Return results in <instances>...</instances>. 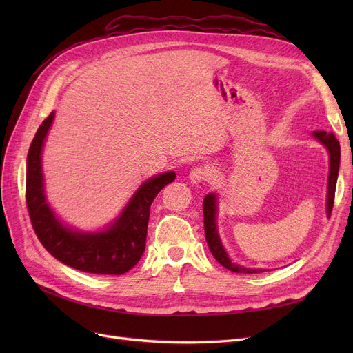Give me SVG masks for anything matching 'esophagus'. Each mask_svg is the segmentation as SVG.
<instances>
[{
    "label": "esophagus",
    "mask_w": 353,
    "mask_h": 353,
    "mask_svg": "<svg viewBox=\"0 0 353 353\" xmlns=\"http://www.w3.org/2000/svg\"><path fill=\"white\" fill-rule=\"evenodd\" d=\"M209 176V170L203 166H197L190 172V181L193 184H200L203 181H206Z\"/></svg>",
    "instance_id": "obj_1"
}]
</instances>
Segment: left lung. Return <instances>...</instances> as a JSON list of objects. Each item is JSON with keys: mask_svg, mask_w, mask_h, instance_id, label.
Segmentation results:
<instances>
[{"mask_svg": "<svg viewBox=\"0 0 353 353\" xmlns=\"http://www.w3.org/2000/svg\"><path fill=\"white\" fill-rule=\"evenodd\" d=\"M319 143H323L330 154V174H328V193H327V216H331V210L334 205V194H336V184H337V175H339V165H340V144L333 132L325 131H315L312 134ZM203 216H205V234L206 241L210 249V253L223 268H227L232 272L240 274H259L265 270H250L244 268L237 263L231 262L227 252L223 250L218 230H216V196L210 193L203 200Z\"/></svg>", "mask_w": 353, "mask_h": 353, "instance_id": "1", "label": "left lung"}]
</instances>
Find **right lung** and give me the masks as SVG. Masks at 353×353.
Listing matches in <instances>:
<instances>
[{
  "mask_svg": "<svg viewBox=\"0 0 353 353\" xmlns=\"http://www.w3.org/2000/svg\"><path fill=\"white\" fill-rule=\"evenodd\" d=\"M52 119L54 112L39 125L26 160V205L32 227L48 253L65 265L82 272L122 275L141 259L150 206L159 191L175 179V172L145 181L110 228L100 232L69 230L56 218L44 196L41 152Z\"/></svg>",
  "mask_w": 353,
  "mask_h": 353,
  "instance_id": "obj_1",
  "label": "right lung"
}]
</instances>
